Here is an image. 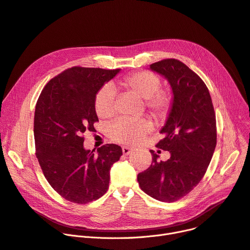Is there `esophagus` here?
Listing matches in <instances>:
<instances>
[{
	"instance_id": "34e87169",
	"label": "esophagus",
	"mask_w": 250,
	"mask_h": 250,
	"mask_svg": "<svg viewBox=\"0 0 250 250\" xmlns=\"http://www.w3.org/2000/svg\"><path fill=\"white\" fill-rule=\"evenodd\" d=\"M122 151H123V154L129 155L132 151H133V148H130V147H127V146H124V147L122 148Z\"/></svg>"
}]
</instances>
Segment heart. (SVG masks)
<instances>
[{
	"label": "heart",
	"instance_id": "1",
	"mask_svg": "<svg viewBox=\"0 0 250 250\" xmlns=\"http://www.w3.org/2000/svg\"><path fill=\"white\" fill-rule=\"evenodd\" d=\"M122 89L144 99V105L157 119L167 117L171 106L172 96L167 90L160 89V79L147 70L131 72L116 83L105 84L97 92L94 100L95 111L100 118H109L115 111V90ZM152 129L147 119H119L111 124L110 137L119 143L135 144Z\"/></svg>",
	"mask_w": 250,
	"mask_h": 250
}]
</instances>
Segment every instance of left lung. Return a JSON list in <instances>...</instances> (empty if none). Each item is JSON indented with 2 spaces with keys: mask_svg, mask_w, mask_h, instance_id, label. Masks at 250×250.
Returning <instances> with one entry per match:
<instances>
[{
  "mask_svg": "<svg viewBox=\"0 0 250 250\" xmlns=\"http://www.w3.org/2000/svg\"><path fill=\"white\" fill-rule=\"evenodd\" d=\"M164 76L172 91V106L164 134L156 147L167 150L170 158L157 161L150 150V167L138 173L137 181L145 194L171 203L187 196L201 182L212 159L216 143V116L207 85L182 62L167 58L150 64Z\"/></svg>",
  "mask_w": 250,
  "mask_h": 250,
  "instance_id": "8db88e82",
  "label": "left lung"
}]
</instances>
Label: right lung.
<instances>
[{
  "label": "right lung",
  "mask_w": 250,
  "mask_h": 250,
  "mask_svg": "<svg viewBox=\"0 0 250 250\" xmlns=\"http://www.w3.org/2000/svg\"><path fill=\"white\" fill-rule=\"evenodd\" d=\"M120 69L73 66L51 79L35 108L36 156L44 177L65 200L86 204L98 200L109 188L110 169L122 148L106 144L84 149L85 131L98 122L94 100L97 92Z\"/></svg>",
  "instance_id": "1"
}]
</instances>
